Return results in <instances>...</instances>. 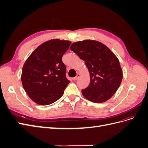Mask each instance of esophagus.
I'll return each instance as SVG.
<instances>
[{"instance_id":"1","label":"esophagus","mask_w":148,"mask_h":148,"mask_svg":"<svg viewBox=\"0 0 148 148\" xmlns=\"http://www.w3.org/2000/svg\"><path fill=\"white\" fill-rule=\"evenodd\" d=\"M80 76H81V75H80V74L78 73V74L77 75V76H76L75 77L73 78V80H75H75H77V79H78V78L80 77Z\"/></svg>"}]
</instances>
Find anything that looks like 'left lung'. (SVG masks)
<instances>
[{"label": "left lung", "mask_w": 148, "mask_h": 148, "mask_svg": "<svg viewBox=\"0 0 148 148\" xmlns=\"http://www.w3.org/2000/svg\"><path fill=\"white\" fill-rule=\"evenodd\" d=\"M70 48L84 60L90 74V83L82 90L84 97L96 103L109 99L123 78L117 57L104 44L92 40L73 42Z\"/></svg>", "instance_id": "1"}]
</instances>
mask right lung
I'll return each mask as SVG.
<instances>
[{"mask_svg": "<svg viewBox=\"0 0 148 148\" xmlns=\"http://www.w3.org/2000/svg\"><path fill=\"white\" fill-rule=\"evenodd\" d=\"M70 44V41L50 40L40 45L26 60L21 82L28 96L38 104H51L64 95L70 81L62 59Z\"/></svg>", "mask_w": 148, "mask_h": 148, "instance_id": "obj_1", "label": "right lung"}]
</instances>
